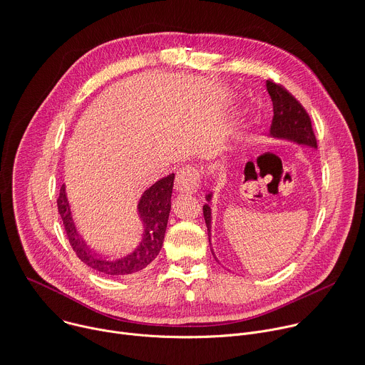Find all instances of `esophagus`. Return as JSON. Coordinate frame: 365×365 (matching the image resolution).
<instances>
[{
  "instance_id": "1",
  "label": "esophagus",
  "mask_w": 365,
  "mask_h": 365,
  "mask_svg": "<svg viewBox=\"0 0 365 365\" xmlns=\"http://www.w3.org/2000/svg\"><path fill=\"white\" fill-rule=\"evenodd\" d=\"M200 182H201L200 170L194 165H185L177 174L175 190L178 192L194 194L200 188Z\"/></svg>"
}]
</instances>
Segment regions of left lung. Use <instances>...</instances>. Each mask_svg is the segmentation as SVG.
Returning <instances> with one entry per match:
<instances>
[{"label": "left lung", "mask_w": 365, "mask_h": 365, "mask_svg": "<svg viewBox=\"0 0 365 365\" xmlns=\"http://www.w3.org/2000/svg\"><path fill=\"white\" fill-rule=\"evenodd\" d=\"M266 89L273 102V119L269 129V136L274 139L294 142L297 145H301V147L317 150L318 145H317L315 133L312 130L311 118L304 109V106L284 88L273 82L267 81ZM211 198H212V192L207 194L205 195L207 204L202 205L204 220L208 232V242L211 239L210 237L211 236V208L208 205ZM211 253H212V249H211Z\"/></svg>", "instance_id": "obj_1"}]
</instances>
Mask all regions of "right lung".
I'll return each instance as SVG.
<instances>
[{"instance_id":"add662e5","label":"right lung","mask_w":365,"mask_h":365,"mask_svg":"<svg viewBox=\"0 0 365 365\" xmlns=\"http://www.w3.org/2000/svg\"><path fill=\"white\" fill-rule=\"evenodd\" d=\"M174 178L175 175L170 174L143 191L136 205V212L142 223V239L130 253L119 259H105L96 255L81 237L75 220H73L66 194V185L63 184L57 198L58 214L63 220L70 246L75 250L78 257L96 272L112 277L130 276L147 267L158 256L164 243L171 211Z\"/></svg>"}]
</instances>
